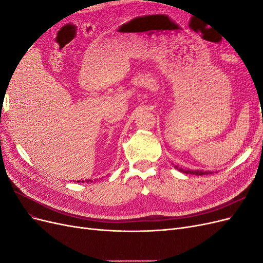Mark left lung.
Returning a JSON list of instances; mask_svg holds the SVG:
<instances>
[{"mask_svg":"<svg viewBox=\"0 0 263 263\" xmlns=\"http://www.w3.org/2000/svg\"><path fill=\"white\" fill-rule=\"evenodd\" d=\"M176 166V169H178L179 171L183 172V173H186V174H195V176H203V174H211L213 173L212 171H201V170H184L182 168H179V166L174 165Z\"/></svg>","mask_w":263,"mask_h":263,"instance_id":"8db88e82","label":"left lung"}]
</instances>
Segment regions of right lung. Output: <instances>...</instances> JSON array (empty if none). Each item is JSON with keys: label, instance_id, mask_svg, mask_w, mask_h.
<instances>
[{"label": "right lung", "instance_id": "right-lung-1", "mask_svg": "<svg viewBox=\"0 0 263 263\" xmlns=\"http://www.w3.org/2000/svg\"><path fill=\"white\" fill-rule=\"evenodd\" d=\"M86 182H92V180H85ZM78 182H80V181H78ZM82 182H84V181H82Z\"/></svg>", "mask_w": 263, "mask_h": 263}]
</instances>
